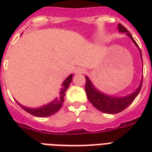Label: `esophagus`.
Wrapping results in <instances>:
<instances>
[{
    "label": "esophagus",
    "mask_w": 152,
    "mask_h": 152,
    "mask_svg": "<svg viewBox=\"0 0 152 152\" xmlns=\"http://www.w3.org/2000/svg\"><path fill=\"white\" fill-rule=\"evenodd\" d=\"M86 72V69L83 68V67H77L76 70H75V74L76 75H80V74H83Z\"/></svg>",
    "instance_id": "34e87169"
}]
</instances>
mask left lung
Returning a JSON list of instances; mask_svg holds the SVG:
<instances>
[{"label":"left lung","mask_w":152,"mask_h":152,"mask_svg":"<svg viewBox=\"0 0 152 152\" xmlns=\"http://www.w3.org/2000/svg\"><path fill=\"white\" fill-rule=\"evenodd\" d=\"M118 29L121 32H125L132 39L133 42L138 47L133 37L131 36L130 33L123 25L119 23ZM138 49H139V47H138ZM140 55L141 58H142L141 50ZM86 92L89 101L92 103L93 106L96 109H98L100 112L107 113V114H115V113L122 112L125 108H127L128 107L134 102V99H136V97L138 94V93L140 92V89L142 86V80L139 86L134 93H132L129 95L125 96V97L119 98V97H112V96H109L105 94H102L98 89H96L95 87L93 86L91 80L89 79L88 76H86Z\"/></svg>","instance_id":"8db88e82"}]
</instances>
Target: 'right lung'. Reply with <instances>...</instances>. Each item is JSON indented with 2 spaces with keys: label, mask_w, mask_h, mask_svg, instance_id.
<instances>
[{
  "label": "right lung",
  "mask_w": 152,
  "mask_h": 152,
  "mask_svg": "<svg viewBox=\"0 0 152 152\" xmlns=\"http://www.w3.org/2000/svg\"><path fill=\"white\" fill-rule=\"evenodd\" d=\"M72 80V74L70 75L63 81V85H62V88L60 89L59 96L57 97L56 99H54L53 101H52L50 103H48L46 105L43 106V107H38V108H29V107H26L24 106L19 104L18 102H18V105L20 106L24 111L28 112L29 114L35 115V116H37V117H46V116L52 115L54 113H56L62 107L63 100H64L65 93H66L67 88L69 87Z\"/></svg>",
  "instance_id": "right-lung-1"
}]
</instances>
